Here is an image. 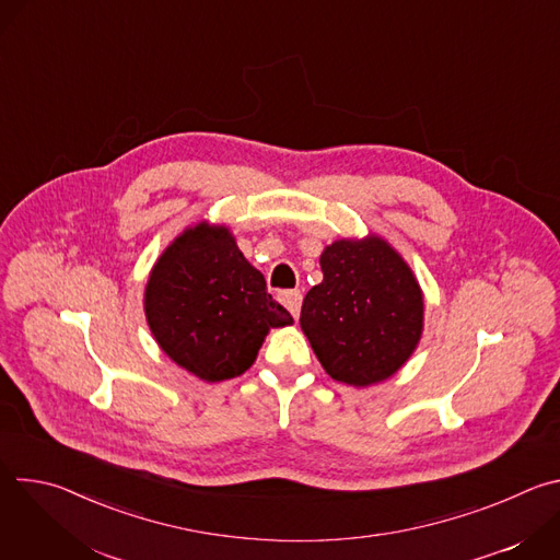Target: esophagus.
<instances>
[{
  "mask_svg": "<svg viewBox=\"0 0 560 560\" xmlns=\"http://www.w3.org/2000/svg\"><path fill=\"white\" fill-rule=\"evenodd\" d=\"M281 303L290 310V314H292L294 318H299L301 303H303V294H301V290H285V292H281Z\"/></svg>",
  "mask_w": 560,
  "mask_h": 560,
  "instance_id": "obj_1",
  "label": "esophagus"
}]
</instances>
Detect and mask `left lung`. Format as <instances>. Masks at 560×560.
<instances>
[{"mask_svg": "<svg viewBox=\"0 0 560 560\" xmlns=\"http://www.w3.org/2000/svg\"><path fill=\"white\" fill-rule=\"evenodd\" d=\"M324 281L301 307V328L326 372L365 387L392 376L423 330V294L383 238H341L322 255Z\"/></svg>", "mask_w": 560, "mask_h": 560, "instance_id": "8db88e82", "label": "left lung"}]
</instances>
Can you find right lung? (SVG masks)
I'll return each instance as SVG.
<instances>
[{
	"label": "right lung",
	"instance_id": "add662e5",
	"mask_svg": "<svg viewBox=\"0 0 560 560\" xmlns=\"http://www.w3.org/2000/svg\"><path fill=\"white\" fill-rule=\"evenodd\" d=\"M145 318L162 350L210 383L244 374L268 330L292 324L228 228L206 223L177 236L154 264Z\"/></svg>",
	"mask_w": 560,
	"mask_h": 560
}]
</instances>
